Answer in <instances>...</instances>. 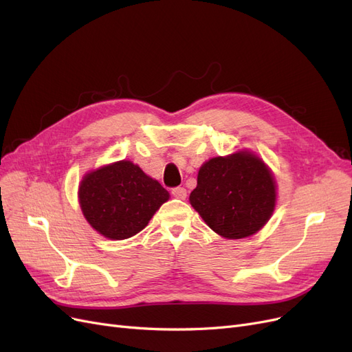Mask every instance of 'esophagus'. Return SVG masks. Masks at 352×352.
I'll use <instances>...</instances> for the list:
<instances>
[{
    "label": "esophagus",
    "mask_w": 352,
    "mask_h": 352,
    "mask_svg": "<svg viewBox=\"0 0 352 352\" xmlns=\"http://www.w3.org/2000/svg\"><path fill=\"white\" fill-rule=\"evenodd\" d=\"M172 195L177 199H185L186 198V189L182 186H177L172 189Z\"/></svg>",
    "instance_id": "34e87169"
}]
</instances>
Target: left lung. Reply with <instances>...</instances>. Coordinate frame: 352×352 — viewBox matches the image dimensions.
<instances>
[{
    "label": "left lung",
    "mask_w": 352,
    "mask_h": 352,
    "mask_svg": "<svg viewBox=\"0 0 352 352\" xmlns=\"http://www.w3.org/2000/svg\"><path fill=\"white\" fill-rule=\"evenodd\" d=\"M189 202L220 236L242 239L257 233L272 217L276 182L252 153L214 157L201 166Z\"/></svg>",
    "instance_id": "obj_1"
}]
</instances>
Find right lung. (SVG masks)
I'll use <instances>...</instances> for the list:
<instances>
[{"instance_id":"add662e5","label":"right lung","mask_w":352,"mask_h":352,"mask_svg":"<svg viewBox=\"0 0 352 352\" xmlns=\"http://www.w3.org/2000/svg\"><path fill=\"white\" fill-rule=\"evenodd\" d=\"M78 195L89 225L114 241L141 232L170 197L157 180L127 160L85 175Z\"/></svg>"}]
</instances>
